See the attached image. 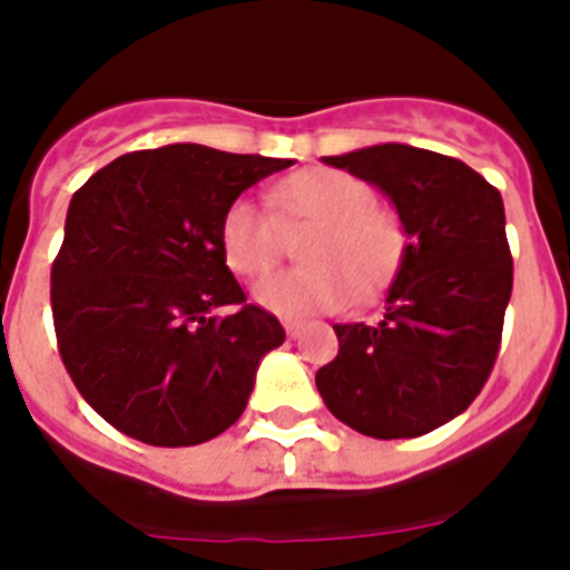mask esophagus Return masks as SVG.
<instances>
[{"instance_id":"1","label":"esophagus","mask_w":570,"mask_h":570,"mask_svg":"<svg viewBox=\"0 0 570 570\" xmlns=\"http://www.w3.org/2000/svg\"><path fill=\"white\" fill-rule=\"evenodd\" d=\"M284 328H286V334H289V337H298V334H302V325H298V322H286V325H284Z\"/></svg>"}]
</instances>
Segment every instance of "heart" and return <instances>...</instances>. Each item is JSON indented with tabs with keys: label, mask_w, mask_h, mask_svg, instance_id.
<instances>
[{
	"label": "heart",
	"mask_w": 570,
	"mask_h": 570,
	"mask_svg": "<svg viewBox=\"0 0 570 570\" xmlns=\"http://www.w3.org/2000/svg\"><path fill=\"white\" fill-rule=\"evenodd\" d=\"M266 209L250 197L227 204L218 245L233 275L259 277L286 248V233L311 230L304 266L275 272L254 289L259 307L281 320L340 313L396 284L411 250L405 218L375 200L373 186L340 168H307L272 189Z\"/></svg>",
	"instance_id": "b5f03b06"
}]
</instances>
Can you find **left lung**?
<instances>
[{"label":"left lung","instance_id":"1","mask_svg":"<svg viewBox=\"0 0 570 570\" xmlns=\"http://www.w3.org/2000/svg\"><path fill=\"white\" fill-rule=\"evenodd\" d=\"M325 163L396 204L411 250L375 325H334L340 352L316 387L366 438H420L468 411L500 355L514 275L503 197L461 159L420 147L375 145Z\"/></svg>","mask_w":570,"mask_h":570}]
</instances>
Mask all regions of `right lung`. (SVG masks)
I'll return each instance as SVG.
<instances>
[{"mask_svg":"<svg viewBox=\"0 0 570 570\" xmlns=\"http://www.w3.org/2000/svg\"><path fill=\"white\" fill-rule=\"evenodd\" d=\"M289 159L204 145L132 150L76 189L49 272L56 343L82 399L150 446H195L248 405L286 340L222 257L230 200ZM218 306H233L218 317Z\"/></svg>","mask_w":570,"mask_h":570,"instance_id":"1","label":"right lung"}]
</instances>
